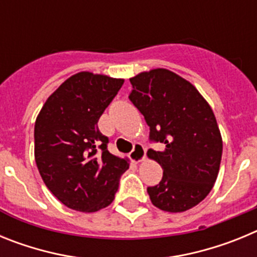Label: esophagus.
<instances>
[{
  "instance_id": "34e87169",
  "label": "esophagus",
  "mask_w": 257,
  "mask_h": 257,
  "mask_svg": "<svg viewBox=\"0 0 257 257\" xmlns=\"http://www.w3.org/2000/svg\"><path fill=\"white\" fill-rule=\"evenodd\" d=\"M130 158L134 161V162L139 163L142 161L145 160V148L142 144H136L134 147L133 152L130 153Z\"/></svg>"
}]
</instances>
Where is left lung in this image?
I'll list each match as a JSON object with an SVG mask.
<instances>
[{"label": "left lung", "instance_id": "left-lung-1", "mask_svg": "<svg viewBox=\"0 0 257 257\" xmlns=\"http://www.w3.org/2000/svg\"><path fill=\"white\" fill-rule=\"evenodd\" d=\"M130 100L144 115L149 138L165 144L147 156L163 170L149 187L152 203L167 212H184L207 197L217 179L222 139L210 104L189 81L165 68L130 78Z\"/></svg>", "mask_w": 257, "mask_h": 257}]
</instances>
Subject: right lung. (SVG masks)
Instances as JSON below:
<instances>
[{
	"mask_svg": "<svg viewBox=\"0 0 257 257\" xmlns=\"http://www.w3.org/2000/svg\"><path fill=\"white\" fill-rule=\"evenodd\" d=\"M124 79L79 72L47 97L35 123V160L50 192L72 210L95 212L114 199L128 160L109 153L97 121Z\"/></svg>",
	"mask_w": 257,
	"mask_h": 257,
	"instance_id": "right-lung-1",
	"label": "right lung"
}]
</instances>
